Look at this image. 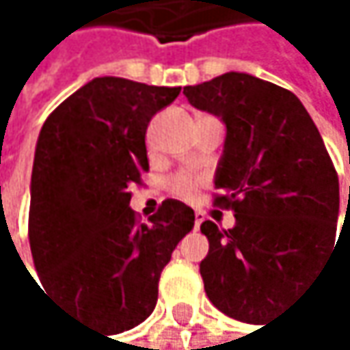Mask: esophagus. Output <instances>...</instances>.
I'll return each mask as SVG.
<instances>
[{
	"label": "esophagus",
	"instance_id": "34e87169",
	"mask_svg": "<svg viewBox=\"0 0 350 350\" xmlns=\"http://www.w3.org/2000/svg\"><path fill=\"white\" fill-rule=\"evenodd\" d=\"M203 219H205V215H203L201 211H195V230H199V228H201Z\"/></svg>",
	"mask_w": 350,
	"mask_h": 350
}]
</instances>
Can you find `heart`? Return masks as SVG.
<instances>
[{"instance_id": "1", "label": "heart", "mask_w": 350, "mask_h": 350, "mask_svg": "<svg viewBox=\"0 0 350 350\" xmlns=\"http://www.w3.org/2000/svg\"><path fill=\"white\" fill-rule=\"evenodd\" d=\"M195 187H197V183L193 178H189V176H178V178H174V183H172V191L176 195H180V197H189L195 191Z\"/></svg>"}]
</instances>
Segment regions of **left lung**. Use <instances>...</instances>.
I'll list each match as a JSON object with an SVG mask.
<instances>
[{"instance_id":"8db88e82","label":"left lung","mask_w":350,"mask_h":350,"mask_svg":"<svg viewBox=\"0 0 350 350\" xmlns=\"http://www.w3.org/2000/svg\"><path fill=\"white\" fill-rule=\"evenodd\" d=\"M185 95L226 124L213 203L232 207L237 219L228 230L201 224L209 241L199 263L205 293L228 317L263 323L336 253L334 163L299 97L278 85L226 72L185 87Z\"/></svg>"}]
</instances>
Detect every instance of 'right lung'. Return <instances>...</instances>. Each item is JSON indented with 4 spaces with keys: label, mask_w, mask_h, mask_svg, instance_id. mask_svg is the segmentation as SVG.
<instances>
[{
    "label": "right lung",
    "mask_w": 350,
    "mask_h": 350,
    "mask_svg": "<svg viewBox=\"0 0 350 350\" xmlns=\"http://www.w3.org/2000/svg\"><path fill=\"white\" fill-rule=\"evenodd\" d=\"M178 95L180 87L93 79L39 133L29 213L37 273L47 295L107 336L153 313L161 269L195 226V211L176 199L149 224L131 209L129 189L149 170L147 126Z\"/></svg>",
    "instance_id": "1"
}]
</instances>
